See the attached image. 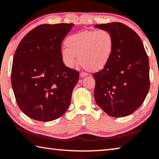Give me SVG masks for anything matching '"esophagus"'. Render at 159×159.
Masks as SVG:
<instances>
[{
  "instance_id": "obj_1",
  "label": "esophagus",
  "mask_w": 159,
  "mask_h": 159,
  "mask_svg": "<svg viewBox=\"0 0 159 159\" xmlns=\"http://www.w3.org/2000/svg\"><path fill=\"white\" fill-rule=\"evenodd\" d=\"M86 76H88V74L84 73V72H81V73H80V77H85Z\"/></svg>"
}]
</instances>
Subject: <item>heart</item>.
<instances>
[{
	"label": "heart",
	"instance_id": "b5f03b06",
	"mask_svg": "<svg viewBox=\"0 0 159 159\" xmlns=\"http://www.w3.org/2000/svg\"><path fill=\"white\" fill-rule=\"evenodd\" d=\"M61 50L63 63L73 68L77 61L90 71L103 69L108 65L114 49V39L111 32L104 29L85 30L66 38Z\"/></svg>",
	"mask_w": 159,
	"mask_h": 159
}]
</instances>
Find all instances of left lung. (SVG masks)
<instances>
[{
	"label": "left lung",
	"mask_w": 159,
	"mask_h": 159,
	"mask_svg": "<svg viewBox=\"0 0 159 159\" xmlns=\"http://www.w3.org/2000/svg\"><path fill=\"white\" fill-rule=\"evenodd\" d=\"M95 26L111 32L114 39L108 65L93 74L96 103L110 116H126L142 105L149 92V58L140 38L124 24Z\"/></svg>",
	"instance_id": "8db88e82"
}]
</instances>
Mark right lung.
I'll return each mask as SVG.
<instances>
[{
    "instance_id": "1",
    "label": "right lung",
    "mask_w": 159,
    "mask_h": 159,
    "mask_svg": "<svg viewBox=\"0 0 159 159\" xmlns=\"http://www.w3.org/2000/svg\"><path fill=\"white\" fill-rule=\"evenodd\" d=\"M74 24L41 25L23 38L15 51L11 71L20 109L32 119L51 121L69 108L79 73L61 57L64 38Z\"/></svg>"
}]
</instances>
